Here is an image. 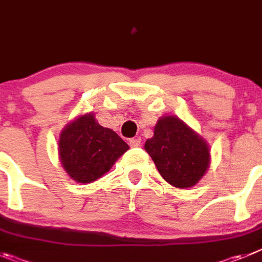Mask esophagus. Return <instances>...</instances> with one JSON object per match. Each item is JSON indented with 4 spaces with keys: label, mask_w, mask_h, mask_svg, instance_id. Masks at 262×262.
<instances>
[{
    "label": "esophagus",
    "mask_w": 262,
    "mask_h": 262,
    "mask_svg": "<svg viewBox=\"0 0 262 262\" xmlns=\"http://www.w3.org/2000/svg\"><path fill=\"white\" fill-rule=\"evenodd\" d=\"M129 145H130V147H138V146L141 145V138L140 137L130 138V140H129Z\"/></svg>",
    "instance_id": "1"
}]
</instances>
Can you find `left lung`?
Returning <instances> with one entry per match:
<instances>
[{"mask_svg": "<svg viewBox=\"0 0 262 262\" xmlns=\"http://www.w3.org/2000/svg\"><path fill=\"white\" fill-rule=\"evenodd\" d=\"M160 176L172 187H194L210 166V148L197 132L178 116L160 117L145 143Z\"/></svg>", "mask_w": 262, "mask_h": 262, "instance_id": "1", "label": "left lung"}]
</instances>
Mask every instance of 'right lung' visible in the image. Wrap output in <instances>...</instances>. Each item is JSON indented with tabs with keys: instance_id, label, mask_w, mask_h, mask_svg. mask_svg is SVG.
I'll return each instance as SVG.
<instances>
[{
	"instance_id": "obj_1",
	"label": "right lung",
	"mask_w": 262,
	"mask_h": 262,
	"mask_svg": "<svg viewBox=\"0 0 262 262\" xmlns=\"http://www.w3.org/2000/svg\"><path fill=\"white\" fill-rule=\"evenodd\" d=\"M129 150L116 132L99 125L93 112L70 121L58 138V157L63 169L77 183H94L107 173Z\"/></svg>"
}]
</instances>
